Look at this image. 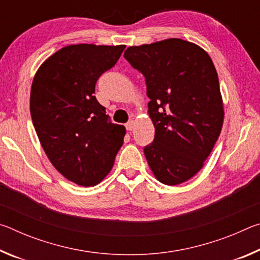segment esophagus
I'll return each mask as SVG.
<instances>
[{"instance_id": "1", "label": "esophagus", "mask_w": 260, "mask_h": 260, "mask_svg": "<svg viewBox=\"0 0 260 260\" xmlns=\"http://www.w3.org/2000/svg\"><path fill=\"white\" fill-rule=\"evenodd\" d=\"M125 126H126V129H127V131H132V129L134 128V121L131 120V121L127 122V124H126Z\"/></svg>"}]
</instances>
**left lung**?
Wrapping results in <instances>:
<instances>
[{"mask_svg":"<svg viewBox=\"0 0 260 260\" xmlns=\"http://www.w3.org/2000/svg\"><path fill=\"white\" fill-rule=\"evenodd\" d=\"M124 57L147 82L155 139L144 147L158 181L192 178L212 151L223 124L218 73L208 52L181 39L128 47Z\"/></svg>","mask_w":260,"mask_h":260,"instance_id":"8db88e82","label":"left lung"}]
</instances>
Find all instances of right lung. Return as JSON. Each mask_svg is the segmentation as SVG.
<instances>
[{"label": "right lung", "mask_w": 260, "mask_h": 260, "mask_svg": "<svg viewBox=\"0 0 260 260\" xmlns=\"http://www.w3.org/2000/svg\"><path fill=\"white\" fill-rule=\"evenodd\" d=\"M80 43L47 58L30 88V117L38 138L55 169L70 181L89 187L111 171L126 128L113 124L94 96L101 74L125 49Z\"/></svg>", "instance_id": "right-lung-1"}]
</instances>
